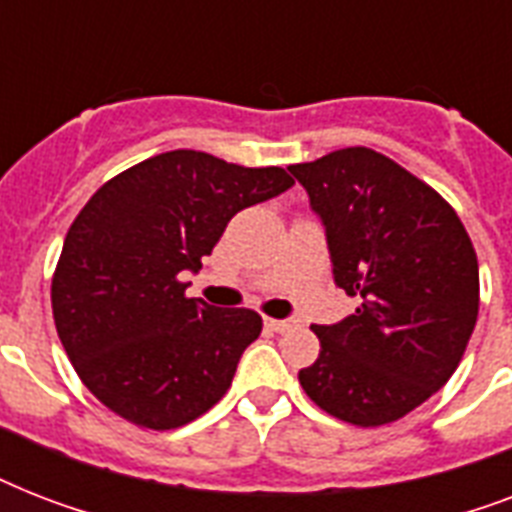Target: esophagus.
Here are the masks:
<instances>
[{"label":"esophagus","mask_w":512,"mask_h":512,"mask_svg":"<svg viewBox=\"0 0 512 512\" xmlns=\"http://www.w3.org/2000/svg\"><path fill=\"white\" fill-rule=\"evenodd\" d=\"M265 327L273 329V332H287V329L295 327V321H289V319H265Z\"/></svg>","instance_id":"1"}]
</instances>
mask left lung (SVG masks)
I'll return each instance as SVG.
<instances>
[{
  "instance_id": "8db88e82",
  "label": "left lung",
  "mask_w": 512,
  "mask_h": 512,
  "mask_svg": "<svg viewBox=\"0 0 512 512\" xmlns=\"http://www.w3.org/2000/svg\"><path fill=\"white\" fill-rule=\"evenodd\" d=\"M289 172L327 236L332 276L356 313L316 324L321 353L300 385L337 420L377 428L452 377L478 319V260L430 185L372 148H340Z\"/></svg>"
}]
</instances>
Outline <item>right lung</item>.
Here are the masks:
<instances>
[{
  "mask_svg": "<svg viewBox=\"0 0 512 512\" xmlns=\"http://www.w3.org/2000/svg\"><path fill=\"white\" fill-rule=\"evenodd\" d=\"M281 167L177 148L108 180L76 215L52 279V316L92 396L140 428L172 430L220 401L263 319L185 297L183 273L236 212L279 196Z\"/></svg>",
  "mask_w": 512,
  "mask_h": 512,
  "instance_id": "1",
  "label": "right lung"
}]
</instances>
